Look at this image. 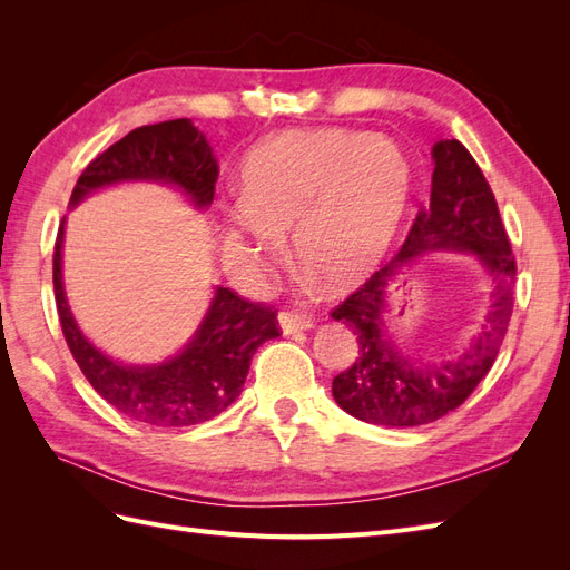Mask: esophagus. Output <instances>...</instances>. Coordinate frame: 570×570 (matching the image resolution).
<instances>
[{"label": "esophagus", "instance_id": "34e87169", "mask_svg": "<svg viewBox=\"0 0 570 570\" xmlns=\"http://www.w3.org/2000/svg\"><path fill=\"white\" fill-rule=\"evenodd\" d=\"M278 321H281V327H283V333H299V331H308V327L314 325V321H312V316H306V314H297V312H283L278 314Z\"/></svg>", "mask_w": 570, "mask_h": 570}]
</instances>
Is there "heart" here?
<instances>
[{"label":"heart","instance_id":"heart-1","mask_svg":"<svg viewBox=\"0 0 570 570\" xmlns=\"http://www.w3.org/2000/svg\"><path fill=\"white\" fill-rule=\"evenodd\" d=\"M411 195V166L385 137L325 128L256 145L239 166L228 230L258 266L292 228L299 266L331 289L358 285L383 262Z\"/></svg>","mask_w":570,"mask_h":570}]
</instances>
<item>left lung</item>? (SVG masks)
<instances>
[{"instance_id": "8db88e82", "label": "left lung", "mask_w": 570, "mask_h": 570, "mask_svg": "<svg viewBox=\"0 0 570 570\" xmlns=\"http://www.w3.org/2000/svg\"><path fill=\"white\" fill-rule=\"evenodd\" d=\"M433 189L421 206L402 249L356 292L333 308L358 342L354 364L333 377L335 402L350 416L390 428L433 423L459 409L492 368L515 302V258L490 183L459 140L433 147ZM473 250L493 283L487 325L472 347L442 365H413L386 340L382 314L389 285L404 265L425 250Z\"/></svg>"}]
</instances>
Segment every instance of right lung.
Instances as JSON below:
<instances>
[{
	"instance_id": "add662e5",
	"label": "right lung",
	"mask_w": 570,
	"mask_h": 570,
	"mask_svg": "<svg viewBox=\"0 0 570 570\" xmlns=\"http://www.w3.org/2000/svg\"><path fill=\"white\" fill-rule=\"evenodd\" d=\"M120 180L178 185L197 206L214 202L218 166L204 135L187 118L130 130L82 170L71 206ZM63 220L55 245V297L68 350L88 383L130 421L154 428H189L212 421L243 392L258 344L281 335L278 312L218 287L187 347L159 366H124L85 340L68 308L61 283Z\"/></svg>"
}]
</instances>
